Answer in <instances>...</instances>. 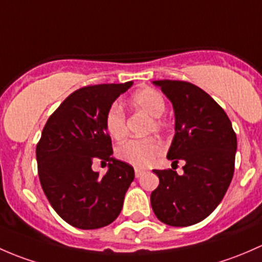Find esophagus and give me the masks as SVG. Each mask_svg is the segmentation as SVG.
Listing matches in <instances>:
<instances>
[{
	"label": "esophagus",
	"mask_w": 262,
	"mask_h": 262,
	"mask_svg": "<svg viewBox=\"0 0 262 262\" xmlns=\"http://www.w3.org/2000/svg\"><path fill=\"white\" fill-rule=\"evenodd\" d=\"M142 174H144V170H142V169H135V177L140 178Z\"/></svg>",
	"instance_id": "obj_1"
}]
</instances>
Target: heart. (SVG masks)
Listing matches in <instances>:
<instances>
[{
    "mask_svg": "<svg viewBox=\"0 0 262 262\" xmlns=\"http://www.w3.org/2000/svg\"><path fill=\"white\" fill-rule=\"evenodd\" d=\"M131 104L136 110L151 116L150 131L163 132L166 130V122L161 115L166 108V102L163 94L151 87H145L135 92L131 97ZM104 127L107 134L116 141H121L127 135L126 115L122 107L113 103L104 116ZM161 144L154 137L132 139L120 145L116 155L121 161L130 164L135 168H146L161 154Z\"/></svg>",
    "mask_w": 262,
    "mask_h": 262,
    "instance_id": "heart-1",
    "label": "heart"
}]
</instances>
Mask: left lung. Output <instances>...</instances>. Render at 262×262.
I'll return each instance as SVG.
<instances>
[{
	"label": "left lung",
	"mask_w": 262,
	"mask_h": 262,
	"mask_svg": "<svg viewBox=\"0 0 262 262\" xmlns=\"http://www.w3.org/2000/svg\"><path fill=\"white\" fill-rule=\"evenodd\" d=\"M171 101L175 135L168 159L184 160V174L154 170L159 187L151 207L159 221L174 227L208 217L225 196L234 171L237 137L222 107L203 90L184 80H154Z\"/></svg>",
	"instance_id": "left-lung-1"
}]
</instances>
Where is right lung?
<instances>
[{"label":"right lung","mask_w":262,"mask_h":262,"mask_svg":"<svg viewBox=\"0 0 262 262\" xmlns=\"http://www.w3.org/2000/svg\"><path fill=\"white\" fill-rule=\"evenodd\" d=\"M132 82L87 85L73 92L47 121L36 145L37 174L48 201L67 223L96 230L112 223L135 178L134 168L112 158L104 116ZM109 163L99 176L91 163Z\"/></svg>","instance_id":"right-lung-1"}]
</instances>
